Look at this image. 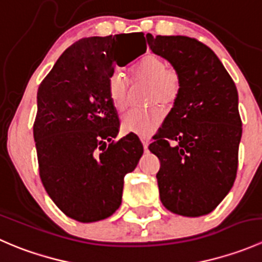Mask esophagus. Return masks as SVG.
Instances as JSON below:
<instances>
[{"label": "esophagus", "mask_w": 262, "mask_h": 262, "mask_svg": "<svg viewBox=\"0 0 262 262\" xmlns=\"http://www.w3.org/2000/svg\"><path fill=\"white\" fill-rule=\"evenodd\" d=\"M141 141H142V144H143L144 149H147L148 143H149V139H148L147 137H141Z\"/></svg>", "instance_id": "1"}]
</instances>
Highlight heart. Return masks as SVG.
Masks as SVG:
<instances>
[{
	"mask_svg": "<svg viewBox=\"0 0 262 262\" xmlns=\"http://www.w3.org/2000/svg\"><path fill=\"white\" fill-rule=\"evenodd\" d=\"M134 83H150V104L171 105L180 94V75L167 64L163 58L148 54L133 71ZM107 96L116 112H123L128 105V82L121 75H114L107 84ZM165 118V110L155 106L148 110H130L121 118V128L126 133L137 136H150L160 126Z\"/></svg>",
	"mask_w": 262,
	"mask_h": 262,
	"instance_id": "obj_1",
	"label": "heart"
}]
</instances>
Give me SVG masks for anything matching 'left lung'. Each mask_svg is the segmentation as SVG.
<instances>
[{
	"instance_id": "left-lung-1",
	"label": "left lung",
	"mask_w": 262,
	"mask_h": 262,
	"mask_svg": "<svg viewBox=\"0 0 262 262\" xmlns=\"http://www.w3.org/2000/svg\"><path fill=\"white\" fill-rule=\"evenodd\" d=\"M147 41L181 80L173 107L148 147L161 162V202L179 215H205L236 180L242 136L236 84L215 53L196 39L147 34Z\"/></svg>"
}]
</instances>
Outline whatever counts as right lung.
Listing matches in <instances>:
<instances>
[{
    "label": "right lung",
    "mask_w": 262,
    "mask_h": 262,
    "mask_svg": "<svg viewBox=\"0 0 262 262\" xmlns=\"http://www.w3.org/2000/svg\"><path fill=\"white\" fill-rule=\"evenodd\" d=\"M136 38L144 40L143 34L80 39L39 86L33 130L40 180L54 204L82 223L115 213L124 176L143 155L138 137L113 141L120 124L107 96L116 66L124 67L146 52V43L141 48Z\"/></svg>",
    "instance_id": "1"
}]
</instances>
